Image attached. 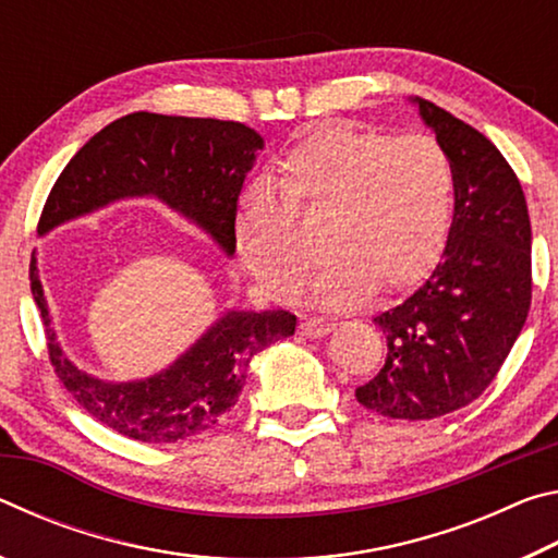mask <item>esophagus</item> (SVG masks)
Segmentation results:
<instances>
[{"instance_id":"34e87169","label":"esophagus","mask_w":558,"mask_h":558,"mask_svg":"<svg viewBox=\"0 0 558 558\" xmlns=\"http://www.w3.org/2000/svg\"><path fill=\"white\" fill-rule=\"evenodd\" d=\"M335 329L332 323H327V319H319V317H302L300 323V335L307 337V339H317V337H325Z\"/></svg>"}]
</instances>
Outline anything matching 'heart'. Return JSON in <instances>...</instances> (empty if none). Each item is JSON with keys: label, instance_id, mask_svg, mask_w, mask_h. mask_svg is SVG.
I'll list each match as a JSON object with an SVG mask.
<instances>
[{"label": "heart", "instance_id": "obj_1", "mask_svg": "<svg viewBox=\"0 0 558 558\" xmlns=\"http://www.w3.org/2000/svg\"><path fill=\"white\" fill-rule=\"evenodd\" d=\"M277 196L258 184L239 216L245 268L272 300L298 298L315 251L295 223L327 216L313 300L344 307L379 290H401L436 266L452 216V167L426 135L315 130L276 167Z\"/></svg>", "mask_w": 558, "mask_h": 558}]
</instances>
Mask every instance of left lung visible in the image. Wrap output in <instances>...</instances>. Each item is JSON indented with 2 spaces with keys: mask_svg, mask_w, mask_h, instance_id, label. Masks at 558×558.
Segmentation results:
<instances>
[{
  "mask_svg": "<svg viewBox=\"0 0 558 558\" xmlns=\"http://www.w3.org/2000/svg\"><path fill=\"white\" fill-rule=\"evenodd\" d=\"M452 167L456 211L430 278L374 323L386 339L379 374L356 401L401 421H430L483 393L532 305V226L502 153L475 128L411 98Z\"/></svg>",
  "mask_w": 558,
  "mask_h": 558,
  "instance_id": "obj_1",
  "label": "left lung"
}]
</instances>
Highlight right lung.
I'll return each mask as SVG.
<instances>
[{
	"instance_id": "obj_1",
	"label": "right lung",
	"mask_w": 558,
	"mask_h": 558,
	"mask_svg": "<svg viewBox=\"0 0 558 558\" xmlns=\"http://www.w3.org/2000/svg\"><path fill=\"white\" fill-rule=\"evenodd\" d=\"M260 149L263 137L243 122L132 112L93 135L65 165L46 199L39 235L116 202L153 196L233 258L239 194ZM29 278L56 376L83 411L140 442H177L214 428L239 401L251 359L295 335L298 325L286 310H229L167 369L106 381L61 347L36 251Z\"/></svg>"
}]
</instances>
